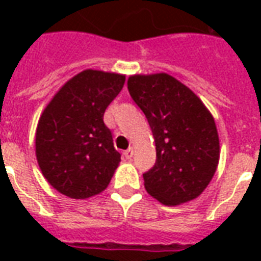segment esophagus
Returning <instances> with one entry per match:
<instances>
[{"label": "esophagus", "instance_id": "34e87169", "mask_svg": "<svg viewBox=\"0 0 261 261\" xmlns=\"http://www.w3.org/2000/svg\"><path fill=\"white\" fill-rule=\"evenodd\" d=\"M133 153H134V151H133V148H128V149H125L124 151V156L127 159H131L133 158Z\"/></svg>", "mask_w": 261, "mask_h": 261}]
</instances>
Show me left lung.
<instances>
[{"instance_id": "8db88e82", "label": "left lung", "mask_w": 261, "mask_h": 261, "mask_svg": "<svg viewBox=\"0 0 261 261\" xmlns=\"http://www.w3.org/2000/svg\"><path fill=\"white\" fill-rule=\"evenodd\" d=\"M127 86L147 117L156 147V162L142 175L147 192L165 205L194 200L218 166L213 114L192 89L165 72L131 75Z\"/></svg>"}]
</instances>
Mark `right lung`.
Here are the masks:
<instances>
[{"instance_id": "add662e5", "label": "right lung", "mask_w": 261, "mask_h": 261, "mask_svg": "<svg viewBox=\"0 0 261 261\" xmlns=\"http://www.w3.org/2000/svg\"><path fill=\"white\" fill-rule=\"evenodd\" d=\"M125 76L85 69L61 86L36 128V158L43 176L67 197L102 193L120 162L103 114L123 89Z\"/></svg>"}]
</instances>
